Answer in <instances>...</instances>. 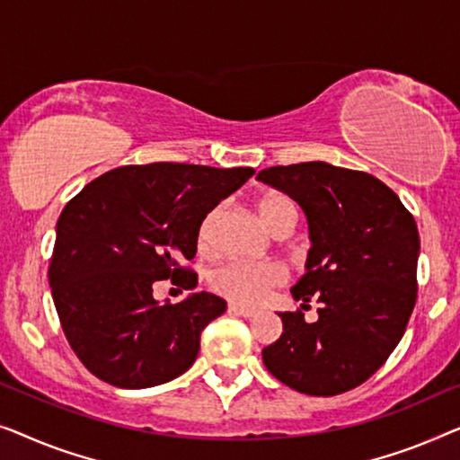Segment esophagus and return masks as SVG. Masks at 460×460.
<instances>
[{"label": "esophagus", "instance_id": "obj_1", "mask_svg": "<svg viewBox=\"0 0 460 460\" xmlns=\"http://www.w3.org/2000/svg\"><path fill=\"white\" fill-rule=\"evenodd\" d=\"M229 313L242 314V316H245V319H250V316L256 314V310H254V308H248V306H242V304L231 302V304H229Z\"/></svg>", "mask_w": 460, "mask_h": 460}]
</instances>
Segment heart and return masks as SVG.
Listing matches in <instances>:
<instances>
[{
	"label": "heart",
	"mask_w": 460,
	"mask_h": 460,
	"mask_svg": "<svg viewBox=\"0 0 460 460\" xmlns=\"http://www.w3.org/2000/svg\"><path fill=\"white\" fill-rule=\"evenodd\" d=\"M221 208H212L204 217L198 231V248L202 252L212 250L215 242V225ZM258 215L264 225L275 233H288L297 221L294 199L281 191H269L258 199ZM286 281V269L275 262L231 261L210 275V286L235 304H256L262 300L270 288Z\"/></svg>",
	"instance_id": "obj_1"
}]
</instances>
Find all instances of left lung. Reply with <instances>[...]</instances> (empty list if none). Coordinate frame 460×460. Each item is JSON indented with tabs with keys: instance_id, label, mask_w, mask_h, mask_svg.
Listing matches in <instances>:
<instances>
[{
	"instance_id": "1",
	"label": "left lung",
	"mask_w": 460,
	"mask_h": 460,
	"mask_svg": "<svg viewBox=\"0 0 460 460\" xmlns=\"http://www.w3.org/2000/svg\"><path fill=\"white\" fill-rule=\"evenodd\" d=\"M258 181L288 193L308 221L306 273L292 288L319 319L279 313L281 338L262 350L281 384L335 396L367 381L402 340L417 300V223L373 174L327 163L270 166Z\"/></svg>"
}]
</instances>
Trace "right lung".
I'll return each mask as SVG.
<instances>
[{
    "label": "right lung",
    "mask_w": 460,
    "mask_h": 460,
    "mask_svg": "<svg viewBox=\"0 0 460 460\" xmlns=\"http://www.w3.org/2000/svg\"><path fill=\"white\" fill-rule=\"evenodd\" d=\"M254 168L179 163L120 166L87 183L56 225L49 288L64 335L95 377L125 390L166 384L193 365L199 335L227 310L223 297H154L158 281L181 289L198 275L181 267L215 206Z\"/></svg>",
    "instance_id": "1"
}]
</instances>
